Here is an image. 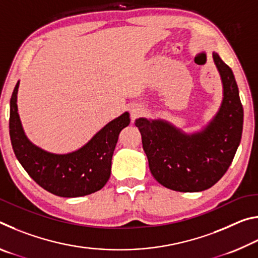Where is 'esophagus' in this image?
<instances>
[{
    "instance_id": "esophagus-1",
    "label": "esophagus",
    "mask_w": 258,
    "mask_h": 258,
    "mask_svg": "<svg viewBox=\"0 0 258 258\" xmlns=\"http://www.w3.org/2000/svg\"><path fill=\"white\" fill-rule=\"evenodd\" d=\"M131 118L134 121L135 119L138 118L139 116H141L143 113V108L141 106H133L131 108Z\"/></svg>"
}]
</instances>
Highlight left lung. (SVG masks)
Segmentation results:
<instances>
[{
	"mask_svg": "<svg viewBox=\"0 0 258 258\" xmlns=\"http://www.w3.org/2000/svg\"><path fill=\"white\" fill-rule=\"evenodd\" d=\"M213 58L224 98L220 111L203 132L189 137L163 120L135 121L151 174L174 191L198 192L213 186L228 171L241 140L243 108L237 82L220 55L213 53Z\"/></svg>",
	"mask_w": 258,
	"mask_h": 258,
	"instance_id": "obj_1",
	"label": "left lung"
}]
</instances>
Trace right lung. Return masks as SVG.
<instances>
[{
	"label": "right lung",
	"mask_w": 258,
	"mask_h": 258,
	"mask_svg": "<svg viewBox=\"0 0 258 258\" xmlns=\"http://www.w3.org/2000/svg\"><path fill=\"white\" fill-rule=\"evenodd\" d=\"M17 83L10 100L11 145L15 155L28 175L43 189L59 197H82L102 189L110 177L113 150L120 131L130 124L125 112L99 131L84 147L67 155H54L29 142L21 126Z\"/></svg>",
	"instance_id": "add662e5"
}]
</instances>
